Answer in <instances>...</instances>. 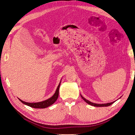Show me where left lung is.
<instances>
[{
    "label": "left lung",
    "instance_id": "obj_1",
    "mask_svg": "<svg viewBox=\"0 0 135 135\" xmlns=\"http://www.w3.org/2000/svg\"><path fill=\"white\" fill-rule=\"evenodd\" d=\"M82 99H83L84 101H85L87 104L90 105L92 106H94V107H108L111 105V104H113L114 102H108V103H104V104H99V103H95V102H91L90 100H89L88 99H86V98H84L83 96L81 95H80Z\"/></svg>",
    "mask_w": 135,
    "mask_h": 135
}]
</instances>
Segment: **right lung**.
<instances>
[{
  "label": "right lung",
  "instance_id": "obj_1",
  "mask_svg": "<svg viewBox=\"0 0 135 135\" xmlns=\"http://www.w3.org/2000/svg\"><path fill=\"white\" fill-rule=\"evenodd\" d=\"M61 80L60 82H59L58 87L56 88L55 91V93L51 96V97L47 98V99H46L45 100H40V101L35 102H28L24 101V100H21V99H20V98H18V99H19V100L22 102V103H23L24 104L26 105H27V106L32 107V108H47V107L51 106V105L53 104L54 102L57 100V99H58V95H59V86H60V84H61Z\"/></svg>",
  "mask_w": 135,
  "mask_h": 135
}]
</instances>
